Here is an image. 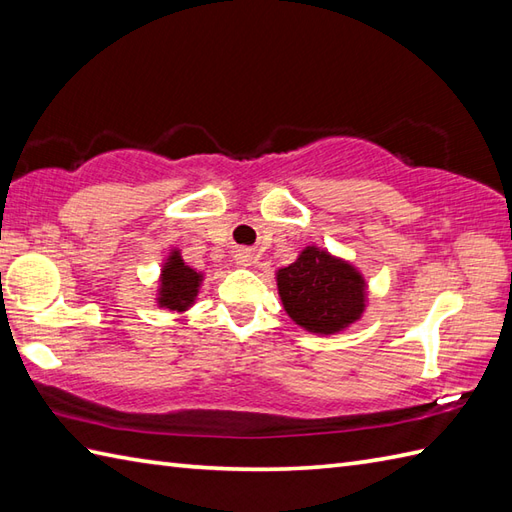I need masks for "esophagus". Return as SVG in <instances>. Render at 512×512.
Returning a JSON list of instances; mask_svg holds the SVG:
<instances>
[{
	"label": "esophagus",
	"mask_w": 512,
	"mask_h": 512,
	"mask_svg": "<svg viewBox=\"0 0 512 512\" xmlns=\"http://www.w3.org/2000/svg\"><path fill=\"white\" fill-rule=\"evenodd\" d=\"M235 264L242 266V268H250L255 264V257H253V253H250V250H237Z\"/></svg>",
	"instance_id": "esophagus-1"
}]
</instances>
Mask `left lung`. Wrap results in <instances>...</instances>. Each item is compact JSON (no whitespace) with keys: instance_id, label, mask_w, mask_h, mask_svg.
<instances>
[{"instance_id":"8db88e82","label":"left lung","mask_w":512,"mask_h":512,"mask_svg":"<svg viewBox=\"0 0 512 512\" xmlns=\"http://www.w3.org/2000/svg\"><path fill=\"white\" fill-rule=\"evenodd\" d=\"M277 292L288 317L310 334L332 336L363 319L369 286L352 262L310 244L295 262L275 270Z\"/></svg>"}]
</instances>
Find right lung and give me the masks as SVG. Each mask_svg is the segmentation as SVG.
<instances>
[{"label": "right lung", "instance_id": "right-lung-1", "mask_svg": "<svg viewBox=\"0 0 512 512\" xmlns=\"http://www.w3.org/2000/svg\"><path fill=\"white\" fill-rule=\"evenodd\" d=\"M206 273L198 268H191L182 259L180 248H169L167 257L162 259L158 288H156V306L169 312L184 314L189 312L198 301L200 288L204 284Z\"/></svg>", "mask_w": 512, "mask_h": 512}]
</instances>
